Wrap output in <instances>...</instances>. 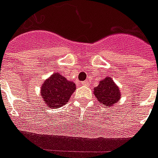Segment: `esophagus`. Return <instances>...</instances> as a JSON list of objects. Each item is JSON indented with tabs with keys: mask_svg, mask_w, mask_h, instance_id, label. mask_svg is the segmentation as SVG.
I'll return each instance as SVG.
<instances>
[{
	"mask_svg": "<svg viewBox=\"0 0 158 158\" xmlns=\"http://www.w3.org/2000/svg\"><path fill=\"white\" fill-rule=\"evenodd\" d=\"M81 84L83 85H89V81L88 80L87 81H82Z\"/></svg>",
	"mask_w": 158,
	"mask_h": 158,
	"instance_id": "1",
	"label": "esophagus"
}]
</instances>
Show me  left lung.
I'll return each instance as SVG.
<instances>
[{
    "label": "left lung",
    "instance_id": "1",
    "mask_svg": "<svg viewBox=\"0 0 158 158\" xmlns=\"http://www.w3.org/2000/svg\"><path fill=\"white\" fill-rule=\"evenodd\" d=\"M94 94L102 105L112 107V106L118 102L121 98L119 88L110 77H105V79L99 81V85L94 89Z\"/></svg>",
    "mask_w": 158,
    "mask_h": 158
}]
</instances>
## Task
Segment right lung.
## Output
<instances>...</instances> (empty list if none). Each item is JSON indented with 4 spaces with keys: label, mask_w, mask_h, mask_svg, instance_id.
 <instances>
[{
    "label": "right lung",
    "mask_w": 158,
    "mask_h": 158,
    "mask_svg": "<svg viewBox=\"0 0 158 158\" xmlns=\"http://www.w3.org/2000/svg\"><path fill=\"white\" fill-rule=\"evenodd\" d=\"M76 89L74 82L68 81L60 73H53L41 85V97L49 108L64 106Z\"/></svg>",
    "instance_id": "1"
}]
</instances>
